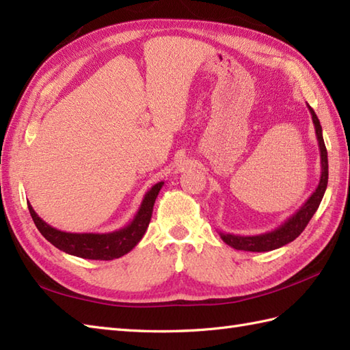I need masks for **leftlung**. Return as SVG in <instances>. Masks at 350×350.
Returning <instances> with one entry per match:
<instances>
[{
	"label": "left lung",
	"mask_w": 350,
	"mask_h": 350,
	"mask_svg": "<svg viewBox=\"0 0 350 350\" xmlns=\"http://www.w3.org/2000/svg\"><path fill=\"white\" fill-rule=\"evenodd\" d=\"M311 118H313L314 129H316V137H317V144L319 150H321V180H319L317 188L314 189L313 194L308 197V200L304 203L298 211H296L292 217L287 218L281 226H278L275 230L260 234H252V236H241V234H232V233H221V239L224 241L230 247L234 250H242V251H252V252H263V251H272L284 247L288 242L295 241L298 237L304 228L307 227L310 219L313 218L316 213L319 204H321L323 194L328 187V152H326V147L323 143V135H322V126L316 113L308 105Z\"/></svg>",
	"instance_id": "1"
}]
</instances>
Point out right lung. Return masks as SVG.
<instances>
[{
    "label": "right lung",
    "mask_w": 350,
    "mask_h": 350,
    "mask_svg": "<svg viewBox=\"0 0 350 350\" xmlns=\"http://www.w3.org/2000/svg\"><path fill=\"white\" fill-rule=\"evenodd\" d=\"M163 182H158L146 192L135 217L120 230L111 233H69L62 232L46 224L28 203L36 227L55 248L64 251L66 254L77 256L88 260H114L128 254L137 243L143 239L148 222L152 218L154 200L158 197Z\"/></svg>",
    "instance_id": "add662e5"
}]
</instances>
